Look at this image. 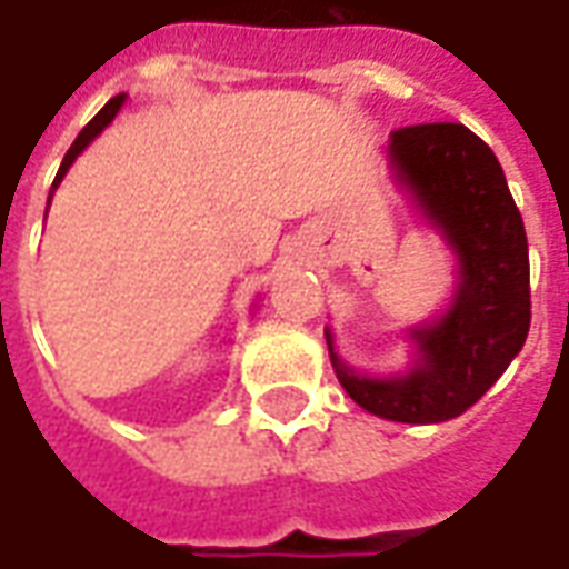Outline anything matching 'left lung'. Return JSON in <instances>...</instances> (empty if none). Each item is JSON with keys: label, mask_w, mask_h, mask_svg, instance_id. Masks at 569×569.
Segmentation results:
<instances>
[{"label": "left lung", "mask_w": 569, "mask_h": 569, "mask_svg": "<svg viewBox=\"0 0 569 569\" xmlns=\"http://www.w3.org/2000/svg\"><path fill=\"white\" fill-rule=\"evenodd\" d=\"M389 158L417 208L458 254V289L436 323L411 330L417 361L405 377H361L327 349L342 389L365 411L398 423L461 417L492 389L529 333V249L496 152L463 123L392 130Z\"/></svg>", "instance_id": "obj_1"}]
</instances>
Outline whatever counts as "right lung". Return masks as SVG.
<instances>
[{"label": "right lung", "mask_w": 569, "mask_h": 569, "mask_svg": "<svg viewBox=\"0 0 569 569\" xmlns=\"http://www.w3.org/2000/svg\"><path fill=\"white\" fill-rule=\"evenodd\" d=\"M123 99H127V96H114V99H111V102H108V106L102 108V111H99V114H96V118H92V121L87 123L83 130H80V133H77V139H73V146H71V149H68V154H64V161H61V168H58L56 183H52V189H56L58 183H61V177L68 173V168H71V164H73V158H77V154L83 152V149L90 146L92 139H96V137H99V133H102V130H106L108 123L114 121V114L121 111Z\"/></svg>", "instance_id": "1"}]
</instances>
